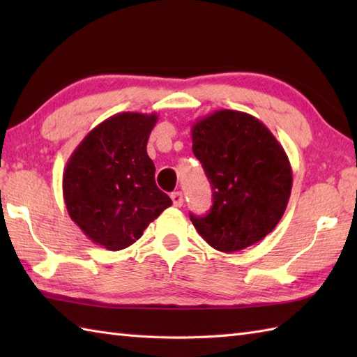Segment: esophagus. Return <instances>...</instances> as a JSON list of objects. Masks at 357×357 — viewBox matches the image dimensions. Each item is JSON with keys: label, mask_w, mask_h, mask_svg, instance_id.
<instances>
[{"label": "esophagus", "mask_w": 357, "mask_h": 357, "mask_svg": "<svg viewBox=\"0 0 357 357\" xmlns=\"http://www.w3.org/2000/svg\"><path fill=\"white\" fill-rule=\"evenodd\" d=\"M170 196H172V201H173L174 207H181L184 204V196L181 192H173Z\"/></svg>", "instance_id": "esophagus-1"}]
</instances>
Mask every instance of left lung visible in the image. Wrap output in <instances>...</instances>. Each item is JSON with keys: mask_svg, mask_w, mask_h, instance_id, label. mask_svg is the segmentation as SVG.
Returning a JSON list of instances; mask_svg holds the SVG:
<instances>
[{"mask_svg": "<svg viewBox=\"0 0 357 357\" xmlns=\"http://www.w3.org/2000/svg\"><path fill=\"white\" fill-rule=\"evenodd\" d=\"M192 142L213 190L208 215H190L195 229L224 253L262 241L291 193L293 172L280 142L257 118L227 109L196 121Z\"/></svg>", "mask_w": 357, "mask_h": 357, "instance_id": "obj_1", "label": "left lung"}]
</instances>
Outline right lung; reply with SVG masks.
Here are the masks:
<instances>
[{
    "label": "right lung",
    "mask_w": 357,
    "mask_h": 357,
    "mask_svg": "<svg viewBox=\"0 0 357 357\" xmlns=\"http://www.w3.org/2000/svg\"><path fill=\"white\" fill-rule=\"evenodd\" d=\"M156 113H116L92 128L63 173V196L72 221L112 252L130 247L172 206L155 183L147 141Z\"/></svg>",
    "instance_id": "1"
}]
</instances>
